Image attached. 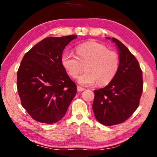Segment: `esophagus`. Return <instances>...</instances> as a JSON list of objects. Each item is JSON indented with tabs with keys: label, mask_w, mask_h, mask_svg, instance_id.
<instances>
[{
	"label": "esophagus",
	"mask_w": 157,
	"mask_h": 157,
	"mask_svg": "<svg viewBox=\"0 0 157 157\" xmlns=\"http://www.w3.org/2000/svg\"><path fill=\"white\" fill-rule=\"evenodd\" d=\"M77 90H78V92H82V91H84L85 89L82 88V87H81V86H78V87H77Z\"/></svg>",
	"instance_id": "obj_1"
}]
</instances>
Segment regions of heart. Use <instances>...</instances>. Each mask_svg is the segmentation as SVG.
Returning a JSON list of instances; mask_svg holds the SVG:
<instances>
[{"instance_id": "heart-1", "label": "heart", "mask_w": 157, "mask_h": 157, "mask_svg": "<svg viewBox=\"0 0 157 157\" xmlns=\"http://www.w3.org/2000/svg\"><path fill=\"white\" fill-rule=\"evenodd\" d=\"M76 56L64 52L61 62L69 75L75 78L84 66L85 73L78 79L82 86H91L98 82L105 85L112 80L120 65L118 53L109 50L104 45L97 42H86L75 48Z\"/></svg>"}]
</instances>
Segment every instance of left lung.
<instances>
[{
  "mask_svg": "<svg viewBox=\"0 0 157 157\" xmlns=\"http://www.w3.org/2000/svg\"><path fill=\"white\" fill-rule=\"evenodd\" d=\"M120 65L116 75L107 86L95 90L92 108L96 120L104 125L120 124L139 107L143 92V75L139 62L123 44L115 38Z\"/></svg>",
  "mask_w": 157,
  "mask_h": 157,
  "instance_id": "1",
  "label": "left lung"
}]
</instances>
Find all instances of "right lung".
I'll return each instance as SVG.
<instances>
[{"instance_id": "add662e5", "label": "right lung", "mask_w": 157, "mask_h": 157, "mask_svg": "<svg viewBox=\"0 0 157 157\" xmlns=\"http://www.w3.org/2000/svg\"><path fill=\"white\" fill-rule=\"evenodd\" d=\"M76 35L47 37L23 57L17 72L21 105L34 120L52 124L62 119L77 93L75 82L61 62L62 52Z\"/></svg>"}]
</instances>
